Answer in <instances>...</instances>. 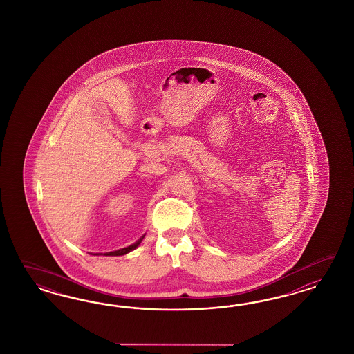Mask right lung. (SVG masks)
Listing matches in <instances>:
<instances>
[{
    "label": "right lung",
    "instance_id": "1",
    "mask_svg": "<svg viewBox=\"0 0 354 354\" xmlns=\"http://www.w3.org/2000/svg\"><path fill=\"white\" fill-rule=\"evenodd\" d=\"M144 236H142V237H141L140 240H138V241H136L135 244H132V245H129V247L127 248H123V249H119V250H115V252H110V253H106L105 256H123V254H127L129 252H131V250H133L135 248L139 245L140 243H141V240L144 239Z\"/></svg>",
    "mask_w": 354,
    "mask_h": 354
}]
</instances>
